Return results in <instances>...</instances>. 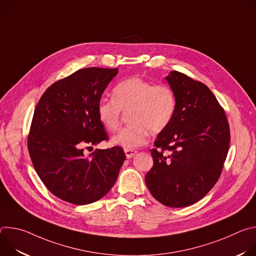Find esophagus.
<instances>
[{"label": "esophagus", "instance_id": "34e87169", "mask_svg": "<svg viewBox=\"0 0 256 256\" xmlns=\"http://www.w3.org/2000/svg\"><path fill=\"white\" fill-rule=\"evenodd\" d=\"M124 153H126V158L130 159V158H132L138 153V151H136V150H124Z\"/></svg>", "mask_w": 256, "mask_h": 256}]
</instances>
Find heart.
<instances>
[{
	"instance_id": "1",
	"label": "heart",
	"mask_w": 256,
	"mask_h": 256,
	"mask_svg": "<svg viewBox=\"0 0 256 256\" xmlns=\"http://www.w3.org/2000/svg\"><path fill=\"white\" fill-rule=\"evenodd\" d=\"M176 107V95L170 86L132 77L116 84L112 98L101 99L96 110L99 122L109 132L118 128L122 112H128L130 124L112 138V142L124 150H132L147 142L149 132L165 130L175 116Z\"/></svg>"
}]
</instances>
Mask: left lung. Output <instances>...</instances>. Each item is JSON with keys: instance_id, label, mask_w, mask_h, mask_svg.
Wrapping results in <instances>:
<instances>
[{"instance_id": "obj_1", "label": "left lung", "mask_w": 256, "mask_h": 256, "mask_svg": "<svg viewBox=\"0 0 256 256\" xmlns=\"http://www.w3.org/2000/svg\"><path fill=\"white\" fill-rule=\"evenodd\" d=\"M166 80L176 95V112L154 142V165L144 181L159 202L184 208L202 200L220 178L230 128L224 108L204 83L177 70Z\"/></svg>"}]
</instances>
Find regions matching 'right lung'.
<instances>
[{
    "label": "right lung",
    "mask_w": 256,
    "mask_h": 256,
    "mask_svg": "<svg viewBox=\"0 0 256 256\" xmlns=\"http://www.w3.org/2000/svg\"><path fill=\"white\" fill-rule=\"evenodd\" d=\"M118 68H85L50 85L35 107L27 138L34 169L56 198L88 204L114 186L126 154L116 146L92 149L108 140L97 116V104Z\"/></svg>",
    "instance_id": "1"
}]
</instances>
